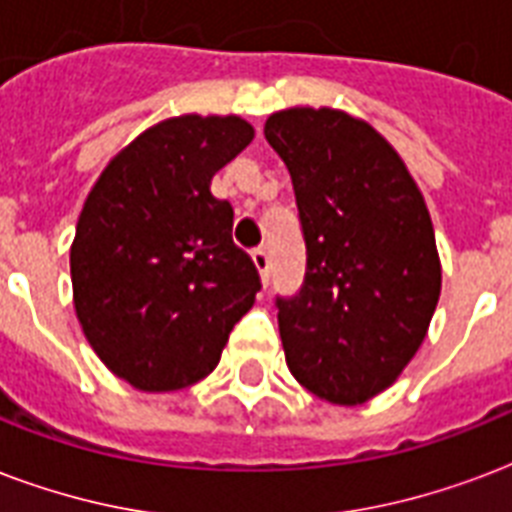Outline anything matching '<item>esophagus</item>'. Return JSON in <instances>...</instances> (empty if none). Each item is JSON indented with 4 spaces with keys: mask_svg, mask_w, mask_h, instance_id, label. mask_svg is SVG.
<instances>
[{
    "mask_svg": "<svg viewBox=\"0 0 512 512\" xmlns=\"http://www.w3.org/2000/svg\"><path fill=\"white\" fill-rule=\"evenodd\" d=\"M252 263H255L263 284H268V279H271V257H268V252H265V249H255V252H252Z\"/></svg>",
    "mask_w": 512,
    "mask_h": 512,
    "instance_id": "34e87169",
    "label": "esophagus"
}]
</instances>
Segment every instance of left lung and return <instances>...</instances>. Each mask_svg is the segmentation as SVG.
<instances>
[{"instance_id":"8db88e82","label":"left lung","mask_w":512,"mask_h":512,"mask_svg":"<svg viewBox=\"0 0 512 512\" xmlns=\"http://www.w3.org/2000/svg\"><path fill=\"white\" fill-rule=\"evenodd\" d=\"M265 140L287 164L303 223V289L279 305L289 372L356 406L388 390L428 335L441 260L428 204L396 148L337 108H284Z\"/></svg>"}]
</instances>
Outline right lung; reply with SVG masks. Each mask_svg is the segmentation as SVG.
Returning a JSON list of instances; mask_svg holds the SVG:
<instances>
[{"mask_svg":"<svg viewBox=\"0 0 512 512\" xmlns=\"http://www.w3.org/2000/svg\"><path fill=\"white\" fill-rule=\"evenodd\" d=\"M241 116H172L100 172L71 244L76 319L103 364L146 393L204 380L260 276L231 239L217 170L252 143Z\"/></svg>","mask_w":512,"mask_h":512,"instance_id":"1","label":"right lung"}]
</instances>
